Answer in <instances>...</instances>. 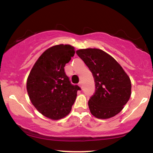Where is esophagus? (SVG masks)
I'll use <instances>...</instances> for the list:
<instances>
[{
	"instance_id": "34e87169",
	"label": "esophagus",
	"mask_w": 153,
	"mask_h": 153,
	"mask_svg": "<svg viewBox=\"0 0 153 153\" xmlns=\"http://www.w3.org/2000/svg\"><path fill=\"white\" fill-rule=\"evenodd\" d=\"M78 85H79V86H80V87L81 88H82V82H81V81H80V82H79Z\"/></svg>"
}]
</instances>
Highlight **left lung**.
Here are the masks:
<instances>
[{
    "instance_id": "obj_1",
    "label": "left lung",
    "mask_w": 153,
    "mask_h": 153,
    "mask_svg": "<svg viewBox=\"0 0 153 153\" xmlns=\"http://www.w3.org/2000/svg\"><path fill=\"white\" fill-rule=\"evenodd\" d=\"M94 78L96 91L88 101L91 113L106 119L114 117L124 108L131 96L130 79L114 58L99 49L76 51Z\"/></svg>"
}]
</instances>
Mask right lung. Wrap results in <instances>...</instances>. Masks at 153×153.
Wrapping results in <instances>:
<instances>
[{
  "instance_id": "obj_1",
  "label": "right lung",
  "mask_w": 153,
  "mask_h": 153,
  "mask_svg": "<svg viewBox=\"0 0 153 153\" xmlns=\"http://www.w3.org/2000/svg\"><path fill=\"white\" fill-rule=\"evenodd\" d=\"M75 54L69 45H55L42 54L28 77L26 89L31 102L42 114L54 120L66 117L80 88L73 85L65 66Z\"/></svg>"
}]
</instances>
